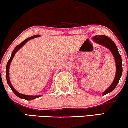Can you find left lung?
<instances>
[{
	"label": "left lung",
	"mask_w": 128,
	"mask_h": 128,
	"mask_svg": "<svg viewBox=\"0 0 128 128\" xmlns=\"http://www.w3.org/2000/svg\"><path fill=\"white\" fill-rule=\"evenodd\" d=\"M93 39L95 42L100 44H102V45L110 49L113 54L114 57L115 58V61L116 62V76H115L113 84H111L110 86L103 93V95H105L113 91L115 89V88L117 86L118 83L119 82L123 72L122 61L121 55H120L119 52L118 51V48H117L116 44L110 38H108V36H104V35H100V36H95Z\"/></svg>",
	"instance_id": "1"
}]
</instances>
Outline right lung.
<instances>
[{
    "label": "right lung",
    "instance_id": "obj_1",
    "mask_svg": "<svg viewBox=\"0 0 128 128\" xmlns=\"http://www.w3.org/2000/svg\"><path fill=\"white\" fill-rule=\"evenodd\" d=\"M39 36L40 35H35V36L30 37V38H28V39H26L25 40L23 41L21 44H18L17 46H16L14 49V50H13V52H12L11 56H10V60H9L8 62V64L6 66V80H7L8 84H9V86H10V88H11L12 90L14 92V93L15 94L18 96V97H19L20 98H22V99H24L26 100H28V101L34 100V99H35V98H39L40 96V95H39V96H30V95H26L21 94H20V93H19V92H18L17 91H16V90H15L14 88V87L12 86V85L11 84V83H10V73H10V62H12V60H13V58L14 57V55L15 54V53H16V52H17L18 50L22 46H24V44H25L28 40H31V39H34V38H37V37H39Z\"/></svg>",
    "mask_w": 128,
    "mask_h": 128
}]
</instances>
